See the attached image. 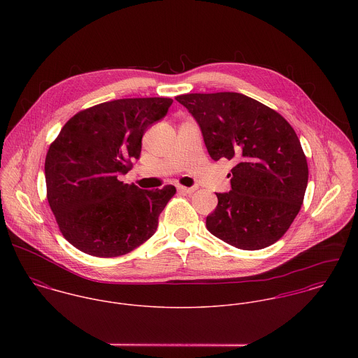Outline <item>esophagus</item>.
Segmentation results:
<instances>
[{"instance_id": "obj_1", "label": "esophagus", "mask_w": 358, "mask_h": 358, "mask_svg": "<svg viewBox=\"0 0 358 358\" xmlns=\"http://www.w3.org/2000/svg\"><path fill=\"white\" fill-rule=\"evenodd\" d=\"M178 192L185 193V194H193L196 192L194 187H185V186H178Z\"/></svg>"}]
</instances>
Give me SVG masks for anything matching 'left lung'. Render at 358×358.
Instances as JSON below:
<instances>
[{"label": "left lung", "mask_w": 358, "mask_h": 358, "mask_svg": "<svg viewBox=\"0 0 358 358\" xmlns=\"http://www.w3.org/2000/svg\"><path fill=\"white\" fill-rule=\"evenodd\" d=\"M197 120L212 159H234L229 193L206 229L245 251L266 248L289 229L303 204L306 155L291 124L275 110L237 92L186 94L175 98Z\"/></svg>", "instance_id": "1"}]
</instances>
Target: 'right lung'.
<instances>
[{
  "label": "right lung",
  "instance_id": "add662e5",
  "mask_svg": "<svg viewBox=\"0 0 358 358\" xmlns=\"http://www.w3.org/2000/svg\"><path fill=\"white\" fill-rule=\"evenodd\" d=\"M171 98H128L74 114L45 158L47 199L63 237L98 257L125 255L157 230L176 193L166 185L142 190L118 180L139 158L146 129L162 118Z\"/></svg>",
  "mask_w": 358,
  "mask_h": 358
}]
</instances>
